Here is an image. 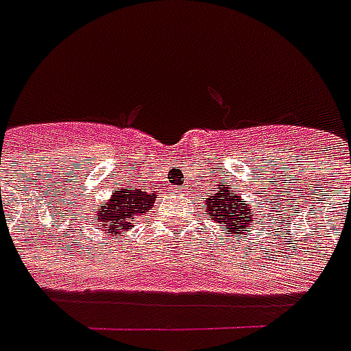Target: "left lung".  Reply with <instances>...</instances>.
<instances>
[{
  "label": "left lung",
  "instance_id": "left-lung-1",
  "mask_svg": "<svg viewBox=\"0 0 351 351\" xmlns=\"http://www.w3.org/2000/svg\"><path fill=\"white\" fill-rule=\"evenodd\" d=\"M206 215L209 220L222 224L228 234H245L253 228L255 215L245 200L234 193V187H220L206 198Z\"/></svg>",
  "mask_w": 351,
  "mask_h": 351
}]
</instances>
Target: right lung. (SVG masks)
Instances as JSON below:
<instances>
[{"mask_svg": "<svg viewBox=\"0 0 351 351\" xmlns=\"http://www.w3.org/2000/svg\"><path fill=\"white\" fill-rule=\"evenodd\" d=\"M156 193H147L134 186L117 187L107 202H101L95 215L96 230L107 237H121L134 226V220L142 215H147L151 206L156 200Z\"/></svg>", "mask_w": 351, "mask_h": 351, "instance_id": "1", "label": "right lung"}]
</instances>
